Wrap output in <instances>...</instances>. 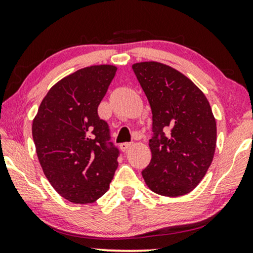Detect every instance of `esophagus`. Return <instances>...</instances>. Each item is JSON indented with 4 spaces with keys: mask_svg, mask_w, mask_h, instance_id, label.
<instances>
[{
    "mask_svg": "<svg viewBox=\"0 0 253 253\" xmlns=\"http://www.w3.org/2000/svg\"><path fill=\"white\" fill-rule=\"evenodd\" d=\"M132 145H133L132 143H123V144H120V150L124 151V152H125V151L128 150L129 147H132Z\"/></svg>",
    "mask_w": 253,
    "mask_h": 253,
    "instance_id": "34e87169",
    "label": "esophagus"
}]
</instances>
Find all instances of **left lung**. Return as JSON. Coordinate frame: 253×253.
Returning <instances> with one entry per match:
<instances>
[{
	"label": "left lung",
	"mask_w": 253,
	"mask_h": 253,
	"mask_svg": "<svg viewBox=\"0 0 253 253\" xmlns=\"http://www.w3.org/2000/svg\"><path fill=\"white\" fill-rule=\"evenodd\" d=\"M152 110L150 164L144 181L153 193H190L213 161L216 123L205 94L187 76L158 62L132 65Z\"/></svg>",
	"instance_id": "1"
}]
</instances>
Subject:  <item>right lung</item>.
I'll return each mask as SVG.
<instances>
[{"label": "right lung", "instance_id": "right-lung-1", "mask_svg": "<svg viewBox=\"0 0 253 253\" xmlns=\"http://www.w3.org/2000/svg\"><path fill=\"white\" fill-rule=\"evenodd\" d=\"M117 66L92 65L48 90L32 125L38 159L54 190L74 203H91L109 189L119 150L98 104Z\"/></svg>", "mask_w": 253, "mask_h": 253}]
</instances>
